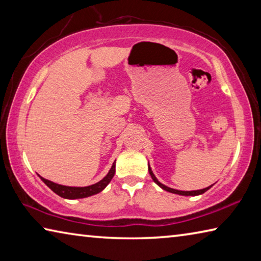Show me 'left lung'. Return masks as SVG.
<instances>
[{"mask_svg":"<svg viewBox=\"0 0 261 261\" xmlns=\"http://www.w3.org/2000/svg\"><path fill=\"white\" fill-rule=\"evenodd\" d=\"M148 171H149V175H151L152 179L154 180V183H156V184L159 185V187H160L162 190H165V191H168V192H170V193L179 194V196H192V197H193V196H199V194L205 193V192L207 191V190H210L212 187H213V185H211V187H207V188L201 189V190H193V191H180V190L171 189V188H169V187H167V185H165V184H162V183L159 182L158 178L155 177V175L153 174L151 167H149V163H148Z\"/></svg>","mask_w":261,"mask_h":261,"instance_id":"left-lung-1","label":"left lung"}]
</instances>
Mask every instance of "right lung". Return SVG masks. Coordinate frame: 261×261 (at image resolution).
<instances>
[{
  "label": "right lung",
  "instance_id": "right-lung-1",
  "mask_svg": "<svg viewBox=\"0 0 261 261\" xmlns=\"http://www.w3.org/2000/svg\"><path fill=\"white\" fill-rule=\"evenodd\" d=\"M115 166L116 165H115L114 162L112 168H110V170L108 171V174L106 175L102 179L99 180V182L95 184L88 185V187H67V185H61L51 182V180L43 178L41 176H39V177L41 178L42 182L45 183L53 192L59 194L60 197L64 198V199H82V198H87L93 196V194L99 193L107 187L115 175Z\"/></svg>",
  "mask_w": 261,
  "mask_h": 261
}]
</instances>
